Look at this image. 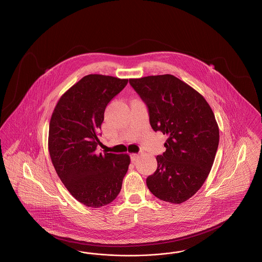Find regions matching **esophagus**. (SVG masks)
<instances>
[{"label":"esophagus","instance_id":"34e87169","mask_svg":"<svg viewBox=\"0 0 262 262\" xmlns=\"http://www.w3.org/2000/svg\"><path fill=\"white\" fill-rule=\"evenodd\" d=\"M138 157H139V155H138V154H132V155H130V159H132V162H133V163H135L136 161H137V160H138Z\"/></svg>","mask_w":262,"mask_h":262}]
</instances>
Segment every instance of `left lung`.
Listing matches in <instances>:
<instances>
[{"label":"left lung","instance_id":"1","mask_svg":"<svg viewBox=\"0 0 262 262\" xmlns=\"http://www.w3.org/2000/svg\"><path fill=\"white\" fill-rule=\"evenodd\" d=\"M129 84L146 103L152 128L168 136L147 187L162 201L181 204L202 187L212 167L220 142L214 114L202 94L173 75L129 79Z\"/></svg>","mask_w":262,"mask_h":262}]
</instances>
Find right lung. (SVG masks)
<instances>
[{"label": "right lung", "instance_id": "right-lung-1", "mask_svg": "<svg viewBox=\"0 0 262 262\" xmlns=\"http://www.w3.org/2000/svg\"><path fill=\"white\" fill-rule=\"evenodd\" d=\"M127 79L91 74L66 91L55 105L49 128L53 167L75 199L100 208L116 199L130 158L95 152L105 108Z\"/></svg>", "mask_w": 262, "mask_h": 262}]
</instances>
